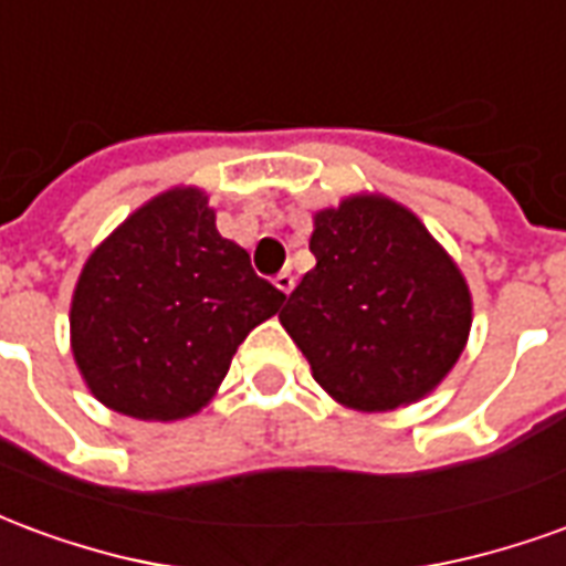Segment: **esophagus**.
<instances>
[{"instance_id":"1","label":"esophagus","mask_w":566,"mask_h":566,"mask_svg":"<svg viewBox=\"0 0 566 566\" xmlns=\"http://www.w3.org/2000/svg\"><path fill=\"white\" fill-rule=\"evenodd\" d=\"M272 282H275V287H279L282 294H291V291H294V275H291V270H282Z\"/></svg>"}]
</instances>
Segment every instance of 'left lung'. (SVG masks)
<instances>
[{
  "label": "left lung",
  "instance_id": "obj_1",
  "mask_svg": "<svg viewBox=\"0 0 566 566\" xmlns=\"http://www.w3.org/2000/svg\"><path fill=\"white\" fill-rule=\"evenodd\" d=\"M308 248L318 263L279 321L315 381L357 412L427 397L458 364L473 324L470 287L449 251L379 193L321 209Z\"/></svg>",
  "mask_w": 566,
  "mask_h": 566
}]
</instances>
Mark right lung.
<instances>
[{"label":"right lung","mask_w":566,"mask_h":566,"mask_svg":"<svg viewBox=\"0 0 566 566\" xmlns=\"http://www.w3.org/2000/svg\"><path fill=\"white\" fill-rule=\"evenodd\" d=\"M284 294L223 239L199 187H172L93 251L75 284L72 355L120 416L178 421L209 403L235 348Z\"/></svg>","instance_id":"add662e5"}]
</instances>
